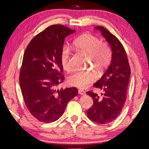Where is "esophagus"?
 I'll return each mask as SVG.
<instances>
[{"mask_svg": "<svg viewBox=\"0 0 149 149\" xmlns=\"http://www.w3.org/2000/svg\"><path fill=\"white\" fill-rule=\"evenodd\" d=\"M78 93H79V95H85V91H84L83 90H79Z\"/></svg>", "mask_w": 149, "mask_h": 149, "instance_id": "34e87169", "label": "esophagus"}]
</instances>
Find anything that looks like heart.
Segmentation results:
<instances>
[{"label":"heart","instance_id":"1","mask_svg":"<svg viewBox=\"0 0 149 149\" xmlns=\"http://www.w3.org/2000/svg\"><path fill=\"white\" fill-rule=\"evenodd\" d=\"M73 45L88 55L89 63L93 65L96 70H104L111 61L112 52L109 45L105 42H100L98 38L91 33L79 36L73 42ZM60 58L63 68L70 71L72 68L71 51L68 46L62 49ZM96 78V74L91 70H75L68 77V82L73 86L84 88Z\"/></svg>","mask_w":149,"mask_h":149}]
</instances>
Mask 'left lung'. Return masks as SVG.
<instances>
[{"mask_svg":"<svg viewBox=\"0 0 149 149\" xmlns=\"http://www.w3.org/2000/svg\"><path fill=\"white\" fill-rule=\"evenodd\" d=\"M95 29L101 32L111 48L112 58L107 70L94 86L103 91L102 98L93 92L86 94L93 99V104L87 111V116L94 122L105 124L116 119L124 105L128 86L130 68L122 44L102 26Z\"/></svg>","mask_w":149,"mask_h":149,"instance_id":"8db88e82","label":"left lung"}]
</instances>
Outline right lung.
<instances>
[{
	"label": "right lung",
	"instance_id": "add662e5",
	"mask_svg": "<svg viewBox=\"0 0 149 149\" xmlns=\"http://www.w3.org/2000/svg\"><path fill=\"white\" fill-rule=\"evenodd\" d=\"M75 32L53 25L36 36L25 51L19 74L21 91L28 111L41 122L57 120L78 94L75 87L56 89L65 79L60 58L65 38Z\"/></svg>",
	"mask_w": 149,
	"mask_h": 149
}]
</instances>
